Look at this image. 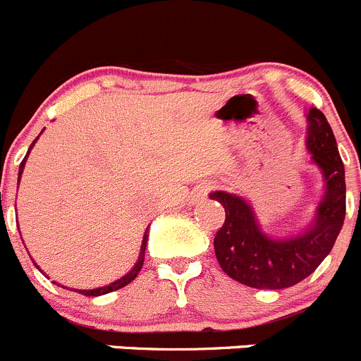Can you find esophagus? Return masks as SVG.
Here are the masks:
<instances>
[{
    "instance_id": "1",
    "label": "esophagus",
    "mask_w": 361,
    "mask_h": 361,
    "mask_svg": "<svg viewBox=\"0 0 361 361\" xmlns=\"http://www.w3.org/2000/svg\"><path fill=\"white\" fill-rule=\"evenodd\" d=\"M210 188H202L198 192H196V198H205L207 192H209Z\"/></svg>"
}]
</instances>
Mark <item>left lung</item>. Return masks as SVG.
Instances as JSON below:
<instances>
[{
    "label": "left lung",
    "instance_id": "8db88e82",
    "mask_svg": "<svg viewBox=\"0 0 361 361\" xmlns=\"http://www.w3.org/2000/svg\"><path fill=\"white\" fill-rule=\"evenodd\" d=\"M307 149L323 172L326 195L317 207L314 223L297 237L283 240L267 237L244 200L224 191L210 195L226 212L214 238V251L223 272L231 279L258 290L295 286L309 277L334 247L345 217L344 163L334 131L317 109L309 112Z\"/></svg>",
    "mask_w": 361,
    "mask_h": 361
}]
</instances>
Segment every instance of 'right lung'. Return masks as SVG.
Returning a JSON list of instances; mask_svg holds the SVG:
<instances>
[{
    "instance_id": "1",
    "label": "right lung",
    "mask_w": 361,
    "mask_h": 361,
    "mask_svg": "<svg viewBox=\"0 0 361 361\" xmlns=\"http://www.w3.org/2000/svg\"><path fill=\"white\" fill-rule=\"evenodd\" d=\"M37 142V140H35ZM35 142L33 144H31V147H33L35 145ZM30 147V149H31ZM27 154H30V151H27ZM24 163H26V158L23 159V163H20V166H19V179H20V173H23V169H24ZM147 231H145V235H144V240H142V247H140V256H138V262H137V265L133 267V269L130 270V272L126 274V276L124 277H121L119 281H116V283H112V284H109V286H103V288H96V290H78V293L80 295H85V297H99V295H105V293H110V291H116V290H121V288H124L126 286V284H130L131 281L135 279V277L138 276V272H140L142 270V267H144V256H145V245H147Z\"/></svg>"
}]
</instances>
